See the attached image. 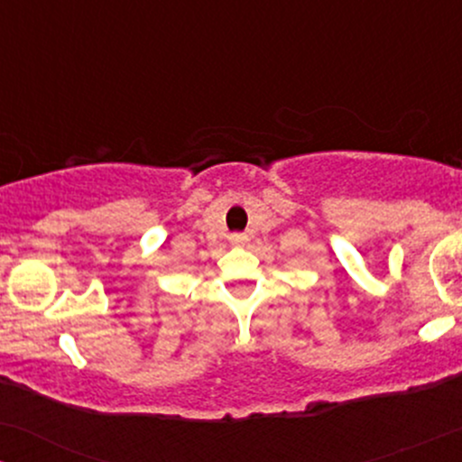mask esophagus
<instances>
[{
    "label": "esophagus",
    "instance_id": "esophagus-1",
    "mask_svg": "<svg viewBox=\"0 0 462 462\" xmlns=\"http://www.w3.org/2000/svg\"><path fill=\"white\" fill-rule=\"evenodd\" d=\"M230 241H232V245H245L247 236L245 235H232Z\"/></svg>",
    "mask_w": 462,
    "mask_h": 462
}]
</instances>
